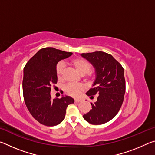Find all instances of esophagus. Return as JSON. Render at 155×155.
I'll use <instances>...</instances> for the list:
<instances>
[{
  "mask_svg": "<svg viewBox=\"0 0 155 155\" xmlns=\"http://www.w3.org/2000/svg\"><path fill=\"white\" fill-rule=\"evenodd\" d=\"M82 101V99L81 98H75L74 99V102L75 103H80V102Z\"/></svg>",
  "mask_w": 155,
  "mask_h": 155,
  "instance_id": "esophagus-1",
  "label": "esophagus"
}]
</instances>
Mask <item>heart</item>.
Returning a JSON list of instances; mask_svg holds the SVG:
<instances>
[{
	"label": "heart",
	"mask_w": 155,
	"mask_h": 155,
	"mask_svg": "<svg viewBox=\"0 0 155 155\" xmlns=\"http://www.w3.org/2000/svg\"><path fill=\"white\" fill-rule=\"evenodd\" d=\"M71 64L75 68V69L77 70V72L80 74L86 76V77H90L91 75L90 71L91 69V65L90 63L85 61V59L81 58L74 59L71 61ZM65 69V65L64 62L60 61L57 64L56 74L57 78L59 80H62L64 78ZM64 90L68 95L73 97H77L83 91L84 87L81 84L68 83L65 86Z\"/></svg>",
	"instance_id": "1"
}]
</instances>
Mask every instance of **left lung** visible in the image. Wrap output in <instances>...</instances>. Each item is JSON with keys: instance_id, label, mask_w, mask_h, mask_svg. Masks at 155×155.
<instances>
[{"instance_id": "obj_1", "label": "left lung", "mask_w": 155, "mask_h": 155, "mask_svg": "<svg viewBox=\"0 0 155 155\" xmlns=\"http://www.w3.org/2000/svg\"><path fill=\"white\" fill-rule=\"evenodd\" d=\"M81 56L90 61L95 68L96 79L86 94L94 98L91 109L83 115V118L91 124H103L117 115L124 101L126 83L124 68L111 54L102 51L82 53Z\"/></svg>"}]
</instances>
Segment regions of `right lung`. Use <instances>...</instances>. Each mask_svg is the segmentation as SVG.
Here are the masks:
<instances>
[{"label": "right lung", "instance_id": "1", "mask_svg": "<svg viewBox=\"0 0 155 155\" xmlns=\"http://www.w3.org/2000/svg\"><path fill=\"white\" fill-rule=\"evenodd\" d=\"M72 52L47 47L40 49L24 68L23 96L30 114L40 124L53 127L64 120L68 106L74 103L70 96L52 99L51 86L57 82L56 66Z\"/></svg>", "mask_w": 155, "mask_h": 155}]
</instances>
